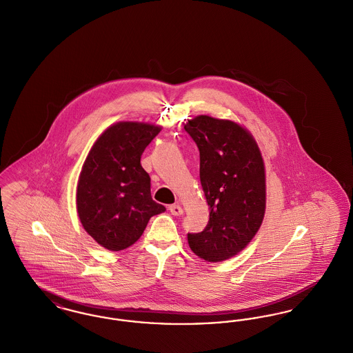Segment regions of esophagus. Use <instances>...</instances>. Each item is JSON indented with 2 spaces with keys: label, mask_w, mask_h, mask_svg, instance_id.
Segmentation results:
<instances>
[{
  "label": "esophagus",
  "mask_w": 353,
  "mask_h": 353,
  "mask_svg": "<svg viewBox=\"0 0 353 353\" xmlns=\"http://www.w3.org/2000/svg\"><path fill=\"white\" fill-rule=\"evenodd\" d=\"M169 212L173 214V216H181L184 212H183V208L179 205V203H173V205H169Z\"/></svg>",
  "instance_id": "34e87169"
}]
</instances>
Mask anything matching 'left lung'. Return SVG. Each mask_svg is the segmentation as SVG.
Returning <instances> with one entry per match:
<instances>
[{
	"instance_id": "left-lung-1",
	"label": "left lung",
	"mask_w": 353,
	"mask_h": 353,
	"mask_svg": "<svg viewBox=\"0 0 353 353\" xmlns=\"http://www.w3.org/2000/svg\"><path fill=\"white\" fill-rule=\"evenodd\" d=\"M185 131L200 151V180L210 209L200 233H188L192 252L208 262L243 250L258 232L266 208L265 165L252 134L230 120L201 115Z\"/></svg>"
}]
</instances>
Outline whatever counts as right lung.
Instances as JSON below:
<instances>
[{
	"label": "right lung",
	"instance_id": "right-lung-1",
	"mask_svg": "<svg viewBox=\"0 0 353 353\" xmlns=\"http://www.w3.org/2000/svg\"><path fill=\"white\" fill-rule=\"evenodd\" d=\"M160 132L144 123L107 128L88 153L77 188L84 230L103 248L119 252L134 243L165 208L152 200L151 179L140 159Z\"/></svg>",
	"mask_w": 353,
	"mask_h": 353
}]
</instances>
